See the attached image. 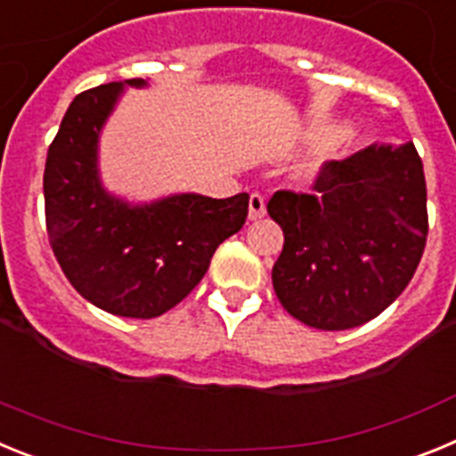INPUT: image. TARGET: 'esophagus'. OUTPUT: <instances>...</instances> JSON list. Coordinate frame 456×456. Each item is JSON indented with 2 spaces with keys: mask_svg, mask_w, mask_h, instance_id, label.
<instances>
[{
  "mask_svg": "<svg viewBox=\"0 0 456 456\" xmlns=\"http://www.w3.org/2000/svg\"><path fill=\"white\" fill-rule=\"evenodd\" d=\"M265 212H267V205H265V196L263 193L253 191L248 196V219L256 221V219H263Z\"/></svg>",
  "mask_w": 456,
  "mask_h": 456,
  "instance_id": "obj_1",
  "label": "esophagus"
}]
</instances>
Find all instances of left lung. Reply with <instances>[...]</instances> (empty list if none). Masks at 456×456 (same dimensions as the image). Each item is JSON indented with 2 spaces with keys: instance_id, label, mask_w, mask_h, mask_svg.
I'll return each mask as SVG.
<instances>
[{
  "instance_id": "left-lung-1",
  "label": "left lung",
  "mask_w": 456,
  "mask_h": 456,
  "mask_svg": "<svg viewBox=\"0 0 456 456\" xmlns=\"http://www.w3.org/2000/svg\"><path fill=\"white\" fill-rule=\"evenodd\" d=\"M267 212L283 228L272 269L278 301L322 331L381 315L416 273L425 251L427 184L416 146L372 143L326 162L313 191L281 189Z\"/></svg>"
}]
</instances>
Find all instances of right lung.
I'll return each mask as SVG.
<instances>
[{
	"label": "right lung",
	"mask_w": 456,
	"mask_h": 456,
	"mask_svg": "<svg viewBox=\"0 0 456 456\" xmlns=\"http://www.w3.org/2000/svg\"><path fill=\"white\" fill-rule=\"evenodd\" d=\"M125 79L79 93L50 143L43 175L50 247L70 285L118 317L152 320L200 283L221 241L240 231L248 193H180L151 205L109 196L98 175V139Z\"/></svg>",
	"instance_id": "1"
}]
</instances>
